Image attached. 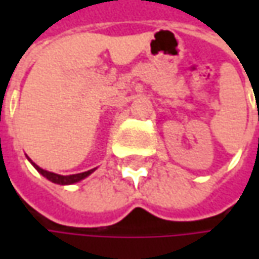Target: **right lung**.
<instances>
[{"instance_id":"add662e5","label":"right lung","mask_w":259,"mask_h":259,"mask_svg":"<svg viewBox=\"0 0 259 259\" xmlns=\"http://www.w3.org/2000/svg\"><path fill=\"white\" fill-rule=\"evenodd\" d=\"M27 158H28V157H27ZM28 161L33 164V167H34L38 173L41 174V176H45L47 180H50L52 183L62 184V186H67V184L77 183V182L83 180V179H86L89 174H92L95 171V168H92V170H88V171H83V173L70 174V176H62V174H56V173H52V171H47V170H43L41 167H38V165L35 164V163H33L30 158H28Z\"/></svg>"}]
</instances>
